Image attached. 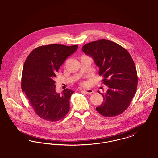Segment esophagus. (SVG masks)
Returning a JSON list of instances; mask_svg holds the SVG:
<instances>
[{"instance_id":"34e87169","label":"esophagus","mask_w":158,"mask_h":158,"mask_svg":"<svg viewBox=\"0 0 158 158\" xmlns=\"http://www.w3.org/2000/svg\"><path fill=\"white\" fill-rule=\"evenodd\" d=\"M84 91L85 92L86 94H91L92 93H94L93 90L91 89H86L84 90Z\"/></svg>"}]
</instances>
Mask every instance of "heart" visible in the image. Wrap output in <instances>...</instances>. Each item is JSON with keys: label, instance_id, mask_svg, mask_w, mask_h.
<instances>
[{"label": "heart", "instance_id": "1", "mask_svg": "<svg viewBox=\"0 0 158 158\" xmlns=\"http://www.w3.org/2000/svg\"><path fill=\"white\" fill-rule=\"evenodd\" d=\"M86 84H87V82H84L82 83V85H86Z\"/></svg>", "mask_w": 158, "mask_h": 158}]
</instances>
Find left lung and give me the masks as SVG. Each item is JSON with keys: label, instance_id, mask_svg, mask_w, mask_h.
Returning <instances> with one entry per match:
<instances>
[{"label": "left lung", "instance_id": "1", "mask_svg": "<svg viewBox=\"0 0 158 158\" xmlns=\"http://www.w3.org/2000/svg\"><path fill=\"white\" fill-rule=\"evenodd\" d=\"M82 51L90 56L99 67L103 83L108 86L102 94L103 102L96 108L105 117H114L123 113L129 106L136 93L138 76L134 61L129 53L117 43L100 40L86 44Z\"/></svg>", "mask_w": 158, "mask_h": 158}]
</instances>
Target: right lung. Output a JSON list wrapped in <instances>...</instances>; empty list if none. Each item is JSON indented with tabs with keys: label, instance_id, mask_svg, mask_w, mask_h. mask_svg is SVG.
Returning <instances> with one entry per match:
<instances>
[{
	"label": "right lung",
	"instance_id": "1",
	"mask_svg": "<svg viewBox=\"0 0 158 158\" xmlns=\"http://www.w3.org/2000/svg\"><path fill=\"white\" fill-rule=\"evenodd\" d=\"M77 45L52 44L33 50L24 62L22 89L37 115L49 122L62 119L70 109V98L74 91H55L54 78L66 58L74 53Z\"/></svg>",
	"mask_w": 158,
	"mask_h": 158
}]
</instances>
